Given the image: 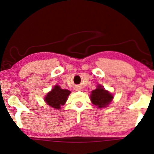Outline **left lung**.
Wrapping results in <instances>:
<instances>
[{
  "label": "left lung",
  "instance_id": "left-lung-1",
  "mask_svg": "<svg viewBox=\"0 0 154 154\" xmlns=\"http://www.w3.org/2000/svg\"><path fill=\"white\" fill-rule=\"evenodd\" d=\"M112 95L108 91L105 90L103 87L101 85H98L96 90L92 91L90 95L92 103L99 108L106 107L112 101Z\"/></svg>",
  "mask_w": 154,
  "mask_h": 154
}]
</instances>
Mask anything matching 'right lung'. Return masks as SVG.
I'll list each match as a JSON object with an SVG mask.
<instances>
[{
	"label": "right lung",
	"instance_id": "1",
	"mask_svg": "<svg viewBox=\"0 0 154 154\" xmlns=\"http://www.w3.org/2000/svg\"><path fill=\"white\" fill-rule=\"evenodd\" d=\"M70 93L69 90H63L60 86L55 85L45 97V101L48 106L53 107V108L60 109L65 103Z\"/></svg>",
	"mask_w": 154,
	"mask_h": 154
}]
</instances>
